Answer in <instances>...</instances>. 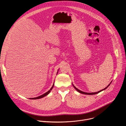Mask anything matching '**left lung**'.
Here are the masks:
<instances>
[{
    "label": "left lung",
    "mask_w": 126,
    "mask_h": 126,
    "mask_svg": "<svg viewBox=\"0 0 126 126\" xmlns=\"http://www.w3.org/2000/svg\"><path fill=\"white\" fill-rule=\"evenodd\" d=\"M111 82L110 83V84H109L108 85V86L107 87H106L105 88H104V89H103V90H100V91H98V92H94V93H86V92H83V91H80V90H79L78 89H77V88H76L73 85V86H74V87L75 88V89L76 90L78 91V92H80V93H81V94H86V95H95V94H98V93H100V92H101V91H102L103 90H105V89H106L109 86H110V85L111 84Z\"/></svg>",
    "instance_id": "obj_1"
}]
</instances>
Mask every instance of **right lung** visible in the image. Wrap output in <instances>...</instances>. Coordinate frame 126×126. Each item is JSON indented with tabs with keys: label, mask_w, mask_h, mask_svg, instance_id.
<instances>
[{
	"label": "right lung",
	"mask_w": 126,
	"mask_h": 126,
	"mask_svg": "<svg viewBox=\"0 0 126 126\" xmlns=\"http://www.w3.org/2000/svg\"><path fill=\"white\" fill-rule=\"evenodd\" d=\"M54 84H53V86H52V87L51 88V89L49 90L48 91V92H47L46 93H44V94H43V95H41V96H38V97H36V98H29L30 99H40V98H43L44 97H45V96H47L50 92H51V90L53 89V87H54Z\"/></svg>",
	"instance_id": "obj_1"
}]
</instances>
